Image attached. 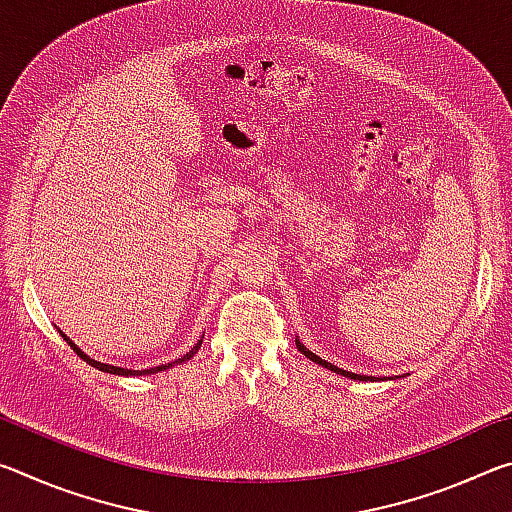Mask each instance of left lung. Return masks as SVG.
Segmentation results:
<instances>
[{
	"mask_svg": "<svg viewBox=\"0 0 512 512\" xmlns=\"http://www.w3.org/2000/svg\"><path fill=\"white\" fill-rule=\"evenodd\" d=\"M296 345H298V350L305 354L307 359H311L314 363H318V366H323V368H327V370H334L336 375H341V377H350V379H359V381H377V377H368V375H354V372H348V370H341V368H336V366H332V363H327L325 359H320L318 354H314L311 350H307L305 345L300 343V339H296Z\"/></svg>",
	"mask_w": 512,
	"mask_h": 512,
	"instance_id": "obj_1",
	"label": "left lung"
}]
</instances>
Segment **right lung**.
<instances>
[{"label": "right lung", "mask_w": 512, "mask_h": 512, "mask_svg": "<svg viewBox=\"0 0 512 512\" xmlns=\"http://www.w3.org/2000/svg\"><path fill=\"white\" fill-rule=\"evenodd\" d=\"M60 332V329H58ZM63 334V332H60ZM63 339L72 345V350L79 354V357L83 359V361H88L92 368H99V370H103V372H110V375H124V377H128V375H153V372H160V370H167V368H171V366H178V363H185V361H189L194 357V354L198 352V348H201V343H203V339L198 341L192 350H189L185 357H180V359H176V361H171V363H162V366H155V368H146V370H128V368H117V366H110V363H101V361H94V359H90L88 354L85 352H81V348H76V345L67 339V336L63 334Z\"/></svg>", "instance_id": "obj_1"}]
</instances>
